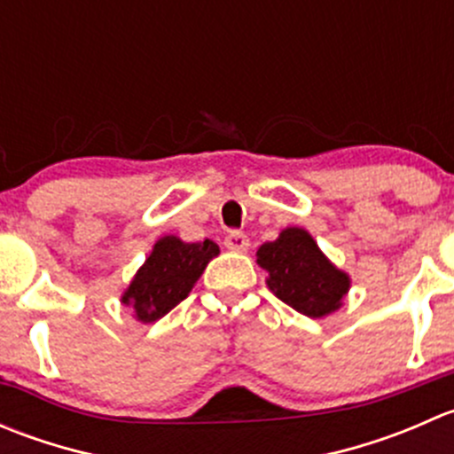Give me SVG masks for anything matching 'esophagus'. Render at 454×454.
I'll return each mask as SVG.
<instances>
[{
    "label": "esophagus",
    "mask_w": 454,
    "mask_h": 454,
    "mask_svg": "<svg viewBox=\"0 0 454 454\" xmlns=\"http://www.w3.org/2000/svg\"><path fill=\"white\" fill-rule=\"evenodd\" d=\"M223 246H226L228 250H232V253H246L250 246V239L244 235V232H231V235H226V239H223Z\"/></svg>",
    "instance_id": "1"
}]
</instances>
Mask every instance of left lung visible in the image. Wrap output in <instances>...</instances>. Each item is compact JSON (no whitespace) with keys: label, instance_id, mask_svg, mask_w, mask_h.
<instances>
[{"label":"left lung","instance_id":"obj_1","mask_svg":"<svg viewBox=\"0 0 454 454\" xmlns=\"http://www.w3.org/2000/svg\"><path fill=\"white\" fill-rule=\"evenodd\" d=\"M256 263L268 270L270 290L309 318L336 312L349 290V277L333 268L301 228H287L277 241L261 246Z\"/></svg>","mask_w":454,"mask_h":454}]
</instances>
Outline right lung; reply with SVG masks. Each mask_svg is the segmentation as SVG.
I'll use <instances>...</instances> for the list:
<instances>
[{
    "label": "right lung",
    "instance_id": "right-lung-1",
    "mask_svg": "<svg viewBox=\"0 0 454 454\" xmlns=\"http://www.w3.org/2000/svg\"><path fill=\"white\" fill-rule=\"evenodd\" d=\"M217 254V244L208 239L184 244L177 237H164L138 270L122 303L131 305L142 323L162 318L189 296L208 261Z\"/></svg>",
    "mask_w": 454,
    "mask_h": 454
}]
</instances>
